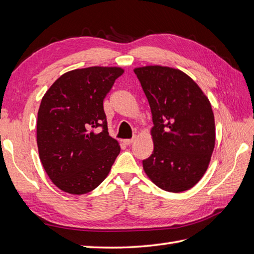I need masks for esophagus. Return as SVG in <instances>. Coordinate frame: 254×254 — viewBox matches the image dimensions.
I'll use <instances>...</instances> for the list:
<instances>
[{"instance_id": "34e87169", "label": "esophagus", "mask_w": 254, "mask_h": 254, "mask_svg": "<svg viewBox=\"0 0 254 254\" xmlns=\"http://www.w3.org/2000/svg\"><path fill=\"white\" fill-rule=\"evenodd\" d=\"M134 139L133 138H128V139H123V143L126 145H131L133 143Z\"/></svg>"}]
</instances>
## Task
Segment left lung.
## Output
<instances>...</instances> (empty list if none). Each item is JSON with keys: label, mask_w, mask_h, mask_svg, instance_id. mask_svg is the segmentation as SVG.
I'll use <instances>...</instances> for the list:
<instances>
[{"label": "left lung", "mask_w": 254, "mask_h": 254, "mask_svg": "<svg viewBox=\"0 0 254 254\" xmlns=\"http://www.w3.org/2000/svg\"><path fill=\"white\" fill-rule=\"evenodd\" d=\"M134 73L153 116V154L143 168L156 186L168 192L194 187L206 171L215 146L212 106L201 88L176 68L149 65Z\"/></svg>", "instance_id": "1"}]
</instances>
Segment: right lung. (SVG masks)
I'll return each instance as SVG.
<instances>
[{
    "instance_id": "add662e5",
    "label": "right lung",
    "mask_w": 254,
    "mask_h": 254,
    "mask_svg": "<svg viewBox=\"0 0 254 254\" xmlns=\"http://www.w3.org/2000/svg\"><path fill=\"white\" fill-rule=\"evenodd\" d=\"M123 72L104 66L74 69L59 77L42 98L38 150L47 175L60 190L88 193L109 174L120 146L108 133L104 99Z\"/></svg>"
}]
</instances>
